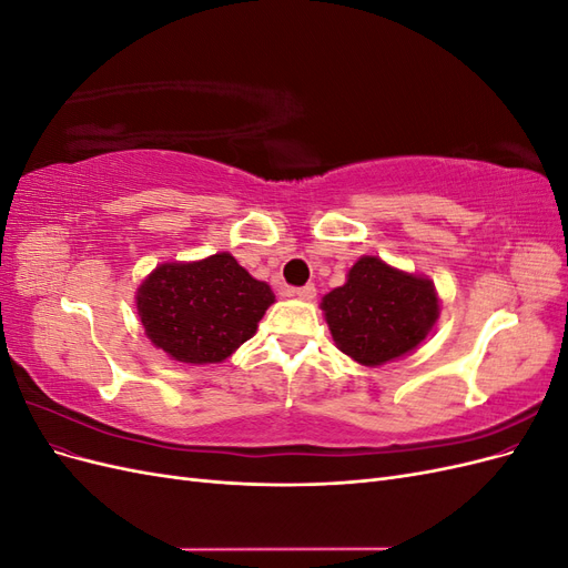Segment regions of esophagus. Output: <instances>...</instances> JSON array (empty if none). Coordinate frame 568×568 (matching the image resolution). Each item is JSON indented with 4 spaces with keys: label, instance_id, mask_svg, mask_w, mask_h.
Instances as JSON below:
<instances>
[{
    "label": "esophagus",
    "instance_id": "esophagus-1",
    "mask_svg": "<svg viewBox=\"0 0 568 568\" xmlns=\"http://www.w3.org/2000/svg\"><path fill=\"white\" fill-rule=\"evenodd\" d=\"M294 294H296L301 301H313V298L317 296V288H315V284H305V286L296 288Z\"/></svg>",
    "mask_w": 568,
    "mask_h": 568
}]
</instances>
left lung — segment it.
I'll list each match as a JSON object with an SVG mask.
<instances>
[{
	"instance_id": "8db88e82",
	"label": "left lung",
	"mask_w": 568,
	"mask_h": 568,
	"mask_svg": "<svg viewBox=\"0 0 568 568\" xmlns=\"http://www.w3.org/2000/svg\"><path fill=\"white\" fill-rule=\"evenodd\" d=\"M322 311L341 353L379 367L415 351L438 320L434 282L363 255L343 286L322 298Z\"/></svg>"
}]
</instances>
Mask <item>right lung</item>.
I'll return each instance as SVG.
<instances>
[{
    "mask_svg": "<svg viewBox=\"0 0 568 568\" xmlns=\"http://www.w3.org/2000/svg\"><path fill=\"white\" fill-rule=\"evenodd\" d=\"M272 303V288L253 280L230 253L163 263L136 288L146 336L186 365L227 359L255 334Z\"/></svg>",
    "mask_w": 568,
    "mask_h": 568,
    "instance_id": "add662e5",
    "label": "right lung"
}]
</instances>
